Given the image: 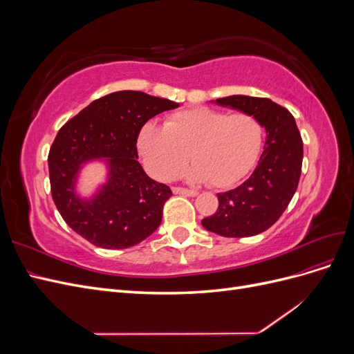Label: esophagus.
I'll return each instance as SVG.
<instances>
[{"label": "esophagus", "mask_w": 354, "mask_h": 354, "mask_svg": "<svg viewBox=\"0 0 354 354\" xmlns=\"http://www.w3.org/2000/svg\"><path fill=\"white\" fill-rule=\"evenodd\" d=\"M173 194L176 195H185V196H190L194 198L198 195L196 190H189V189H183V187H173Z\"/></svg>", "instance_id": "1"}]
</instances>
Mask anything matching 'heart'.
<instances>
[{
	"mask_svg": "<svg viewBox=\"0 0 354 354\" xmlns=\"http://www.w3.org/2000/svg\"><path fill=\"white\" fill-rule=\"evenodd\" d=\"M263 128L257 118L208 108L171 115L164 127L146 124L137 149L146 169L158 180H173L189 159L186 177L196 183L229 187L239 181L259 158Z\"/></svg>",
	"mask_w": 354,
	"mask_h": 354,
	"instance_id": "obj_1",
	"label": "heart"
}]
</instances>
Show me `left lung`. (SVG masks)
Here are the masks:
<instances>
[{"label": "left lung", "mask_w": 354, "mask_h": 354, "mask_svg": "<svg viewBox=\"0 0 354 354\" xmlns=\"http://www.w3.org/2000/svg\"><path fill=\"white\" fill-rule=\"evenodd\" d=\"M216 103L255 116L266 128V143L250 178L217 194L218 208L202 226L224 238L254 236L272 227L291 202L301 176L303 140L294 116L270 99L238 94Z\"/></svg>", "instance_id": "1"}]
</instances>
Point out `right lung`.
I'll list each match as a JSON object with an SVG mask.
<instances>
[{
	"label": "right lung",
	"mask_w": 354,
	"mask_h": 354,
	"mask_svg": "<svg viewBox=\"0 0 354 354\" xmlns=\"http://www.w3.org/2000/svg\"><path fill=\"white\" fill-rule=\"evenodd\" d=\"M178 103L142 91H116L91 102L63 125L48 153L51 196L68 226L106 250L130 248L162 221L171 189L149 177L138 162L142 127ZM100 158L109 180L88 200L76 194L84 163Z\"/></svg>",
	"instance_id": "1"
}]
</instances>
